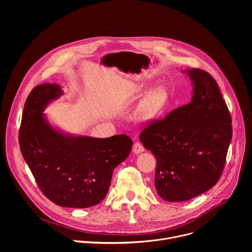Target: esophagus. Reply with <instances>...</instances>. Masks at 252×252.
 Instances as JSON below:
<instances>
[{"mask_svg": "<svg viewBox=\"0 0 252 252\" xmlns=\"http://www.w3.org/2000/svg\"><path fill=\"white\" fill-rule=\"evenodd\" d=\"M132 152H133V154H134V155H139V154H141V153L145 152V148L142 147L141 143H139V142H135L134 145H133V148H132Z\"/></svg>", "mask_w": 252, "mask_h": 252, "instance_id": "34e87169", "label": "esophagus"}]
</instances>
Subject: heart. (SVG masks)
Wrapping results in <instances>:
<instances>
[{"label":"heart","mask_w":252,"mask_h":252,"mask_svg":"<svg viewBox=\"0 0 252 252\" xmlns=\"http://www.w3.org/2000/svg\"><path fill=\"white\" fill-rule=\"evenodd\" d=\"M143 89L137 87L134 92L140 93ZM168 100V92L165 87L158 86L151 90L137 105L134 112V119L140 123L154 121L159 116Z\"/></svg>","instance_id":"b5f03b06"}]
</instances>
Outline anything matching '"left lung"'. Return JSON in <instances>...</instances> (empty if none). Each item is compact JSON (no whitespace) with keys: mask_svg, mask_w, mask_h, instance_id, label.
<instances>
[{"mask_svg":"<svg viewBox=\"0 0 252 252\" xmlns=\"http://www.w3.org/2000/svg\"><path fill=\"white\" fill-rule=\"evenodd\" d=\"M183 73L193 87L191 101L139 136L157 158L156 189L169 202L189 200L217 185L232 136L231 117L215 80L199 68Z\"/></svg>","mask_w":252,"mask_h":252,"instance_id":"obj_1","label":"left lung"}]
</instances>
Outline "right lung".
Returning a JSON list of instances; mask_svg holds the SVG:
<instances>
[{
  "instance_id": "add662e5",
  "label": "right lung",
  "mask_w": 252,
  "mask_h": 252,
  "mask_svg": "<svg viewBox=\"0 0 252 252\" xmlns=\"http://www.w3.org/2000/svg\"><path fill=\"white\" fill-rule=\"evenodd\" d=\"M63 94L60 85L43 84L29 94L20 127V149L43 193L63 207L87 208L109 191L114 169L128 157L132 140L71 134L54 126L46 107Z\"/></svg>"
}]
</instances>
